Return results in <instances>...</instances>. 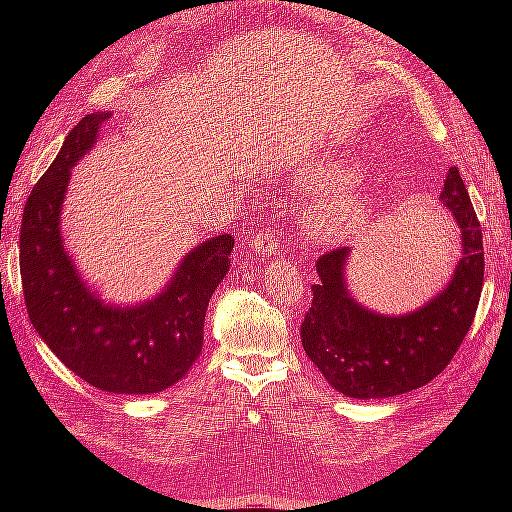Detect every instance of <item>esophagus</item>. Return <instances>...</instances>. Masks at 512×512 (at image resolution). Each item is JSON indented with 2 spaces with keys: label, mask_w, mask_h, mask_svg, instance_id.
<instances>
[{
  "label": "esophagus",
  "mask_w": 512,
  "mask_h": 512,
  "mask_svg": "<svg viewBox=\"0 0 512 512\" xmlns=\"http://www.w3.org/2000/svg\"><path fill=\"white\" fill-rule=\"evenodd\" d=\"M250 247H252V252H258V254H269V256L280 254V241H277L275 232H271V230L256 232L250 241Z\"/></svg>",
  "instance_id": "34e87169"
}]
</instances>
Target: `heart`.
I'll list each match as a JSON object with an SVG mask.
<instances>
[{
    "instance_id": "b5f03b06",
    "label": "heart",
    "mask_w": 512,
    "mask_h": 512,
    "mask_svg": "<svg viewBox=\"0 0 512 512\" xmlns=\"http://www.w3.org/2000/svg\"><path fill=\"white\" fill-rule=\"evenodd\" d=\"M359 203H337L331 207H324L314 215V230L320 237H337L339 232H344L356 218L361 215Z\"/></svg>"
}]
</instances>
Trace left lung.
<instances>
[{
    "label": "left lung",
    "mask_w": 512,
    "mask_h": 512,
    "mask_svg": "<svg viewBox=\"0 0 512 512\" xmlns=\"http://www.w3.org/2000/svg\"><path fill=\"white\" fill-rule=\"evenodd\" d=\"M461 237V258L448 284L414 312L389 316L361 305L348 288L350 250L316 262L314 301L301 344L335 391L354 399L393 397L425 386L451 363L472 327L483 290V232L459 170L448 168L440 194Z\"/></svg>",
    "instance_id": "1"
}]
</instances>
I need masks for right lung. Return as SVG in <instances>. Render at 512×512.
Here are the masks:
<instances>
[{
	"instance_id": "right-lung-1",
	"label": "right lung",
	"mask_w": 512,
	"mask_h": 512,
	"mask_svg": "<svg viewBox=\"0 0 512 512\" xmlns=\"http://www.w3.org/2000/svg\"><path fill=\"white\" fill-rule=\"evenodd\" d=\"M108 111L85 115L27 198L21 280L29 320L57 359L106 393H160L188 374L203 350L211 294L230 269L228 232L181 258L168 284L134 305L106 303L76 269L61 235L72 168L94 149Z\"/></svg>"
}]
</instances>
